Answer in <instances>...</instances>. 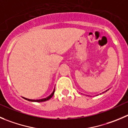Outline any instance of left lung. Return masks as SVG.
<instances>
[{
	"label": "left lung",
	"mask_w": 128,
	"mask_h": 128,
	"mask_svg": "<svg viewBox=\"0 0 128 128\" xmlns=\"http://www.w3.org/2000/svg\"><path fill=\"white\" fill-rule=\"evenodd\" d=\"M106 92H107V91H106Z\"/></svg>",
	"instance_id": "obj_1"
}]
</instances>
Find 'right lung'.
<instances>
[{
  "label": "right lung",
  "mask_w": 128,
  "mask_h": 128,
  "mask_svg": "<svg viewBox=\"0 0 128 128\" xmlns=\"http://www.w3.org/2000/svg\"><path fill=\"white\" fill-rule=\"evenodd\" d=\"M54 92H55V89L54 90L53 92L52 93V94H50V95H49L48 96H47V97L45 98H42V99H39V100H32V99H28V98H24V99H26V100H28V101H31V102H45V101H46V100H48L49 99H50L52 97V96L54 95Z\"/></svg>",
  "instance_id": "1"
}]
</instances>
